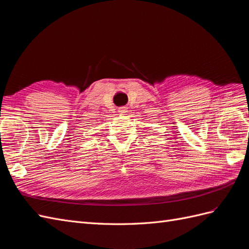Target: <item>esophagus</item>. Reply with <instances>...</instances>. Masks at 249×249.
I'll list each match as a JSON object with an SVG mask.
<instances>
[{
	"label": "esophagus",
	"mask_w": 249,
	"mask_h": 249,
	"mask_svg": "<svg viewBox=\"0 0 249 249\" xmlns=\"http://www.w3.org/2000/svg\"><path fill=\"white\" fill-rule=\"evenodd\" d=\"M118 112H119L120 114H124V113H126V112H128V108H126V107H119V110H118Z\"/></svg>",
	"instance_id": "1"
}]
</instances>
